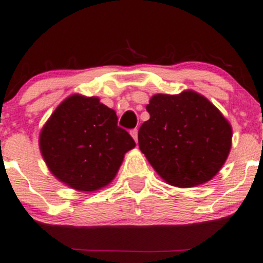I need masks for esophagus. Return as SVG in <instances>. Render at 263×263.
Masks as SVG:
<instances>
[{
	"mask_svg": "<svg viewBox=\"0 0 263 263\" xmlns=\"http://www.w3.org/2000/svg\"><path fill=\"white\" fill-rule=\"evenodd\" d=\"M131 136L134 137V140L136 141V143H137L138 141V129L135 128V129H131Z\"/></svg>",
	"mask_w": 263,
	"mask_h": 263,
	"instance_id": "1",
	"label": "esophagus"
}]
</instances>
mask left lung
I'll use <instances>...</instances> for the list:
<instances>
[{"instance_id": "1", "label": "left lung", "mask_w": 263, "mask_h": 263, "mask_svg": "<svg viewBox=\"0 0 263 263\" xmlns=\"http://www.w3.org/2000/svg\"><path fill=\"white\" fill-rule=\"evenodd\" d=\"M147 111L138 145L164 181L194 187L217 175L229 156L233 129L207 98L194 90L156 94Z\"/></svg>"}]
</instances>
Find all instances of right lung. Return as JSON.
<instances>
[{"instance_id": "add662e5", "label": "right lung", "mask_w": 263, "mask_h": 263, "mask_svg": "<svg viewBox=\"0 0 263 263\" xmlns=\"http://www.w3.org/2000/svg\"><path fill=\"white\" fill-rule=\"evenodd\" d=\"M41 156L55 178L78 191L112 181L134 138L118 126L112 109L97 97L73 94L62 101L40 132Z\"/></svg>"}]
</instances>
